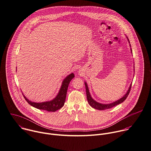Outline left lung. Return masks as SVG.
<instances>
[{"label":"left lung","mask_w":151,"mask_h":151,"mask_svg":"<svg viewBox=\"0 0 151 151\" xmlns=\"http://www.w3.org/2000/svg\"><path fill=\"white\" fill-rule=\"evenodd\" d=\"M128 39V38H127ZM130 43V42H129ZM131 51H132V48H131ZM85 88H86V97H87V99H88V102L89 103V104L92 107H93V109H97V110H106V109H111L119 104H121L122 103H123L124 100L126 99V98L127 97L128 95L130 93V89H131V88H132V84L130 85L127 93H126V95H124V96H123L122 98H120V99L117 100V101L113 103H111V104H101V103H99L96 101H95V100H93L92 99V98L91 96V95L89 93V89H88V85L86 84V82H85Z\"/></svg>","instance_id":"obj_1"}]
</instances>
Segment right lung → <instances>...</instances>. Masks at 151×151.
<instances>
[{
  "label": "right lung",
  "instance_id": "1",
  "mask_svg": "<svg viewBox=\"0 0 151 151\" xmlns=\"http://www.w3.org/2000/svg\"><path fill=\"white\" fill-rule=\"evenodd\" d=\"M74 77H75L74 74L71 73L64 79V81L62 82V85L58 95L54 99L52 100V101H50L37 103H34L29 101V100H28L24 95L23 96L26 101H27V103H28V104H30L31 106L36 109H38L39 110H44L47 111L55 112L56 110L61 109L63 106L65 102L69 84L70 81Z\"/></svg>",
  "mask_w": 151,
  "mask_h": 151
}]
</instances>
